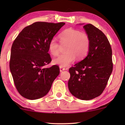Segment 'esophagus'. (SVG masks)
<instances>
[{
	"label": "esophagus",
	"mask_w": 125,
	"mask_h": 125,
	"mask_svg": "<svg viewBox=\"0 0 125 125\" xmlns=\"http://www.w3.org/2000/svg\"><path fill=\"white\" fill-rule=\"evenodd\" d=\"M65 70V68L62 67V66H60V72H62V71H64Z\"/></svg>",
	"instance_id": "1"
}]
</instances>
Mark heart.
Masks as SVG:
<instances>
[{
	"mask_svg": "<svg viewBox=\"0 0 125 125\" xmlns=\"http://www.w3.org/2000/svg\"><path fill=\"white\" fill-rule=\"evenodd\" d=\"M60 42L66 44V53L61 54L53 60V63L60 66L65 67L73 62L76 57L78 59L85 57L90 47V39L86 33L73 28L63 31L59 36ZM60 44L56 39L49 42L48 49L52 55L56 56L59 53Z\"/></svg>",
	"mask_w": 125,
	"mask_h": 125,
	"instance_id": "obj_1",
	"label": "heart"
}]
</instances>
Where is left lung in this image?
I'll list each match as a JSON object with an SVG mask.
<instances>
[{
    "mask_svg": "<svg viewBox=\"0 0 125 125\" xmlns=\"http://www.w3.org/2000/svg\"><path fill=\"white\" fill-rule=\"evenodd\" d=\"M83 28L89 37V50L84 59L69 69L68 85L76 98L90 100L101 94L106 86L113 71L112 50L101 31L91 24Z\"/></svg>",
    "mask_w": 125,
    "mask_h": 125,
    "instance_id": "obj_1",
    "label": "left lung"
}]
</instances>
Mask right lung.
<instances>
[{"instance_id":"add662e5","label":"right lung","mask_w":125,"mask_h":125,"mask_svg":"<svg viewBox=\"0 0 125 125\" xmlns=\"http://www.w3.org/2000/svg\"><path fill=\"white\" fill-rule=\"evenodd\" d=\"M65 24L36 22L25 27L13 42L10 69L17 90L24 98L45 96L59 74L58 66H44L52 60L49 42Z\"/></svg>"}]
</instances>
